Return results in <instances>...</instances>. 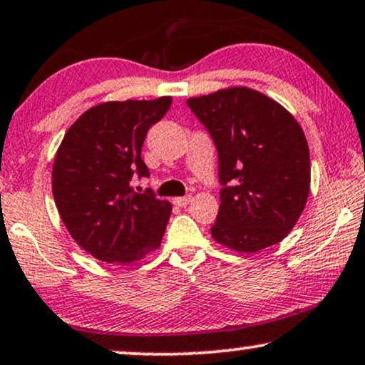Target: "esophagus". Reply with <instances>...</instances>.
Masks as SVG:
<instances>
[{
  "instance_id": "1",
  "label": "esophagus",
  "mask_w": 365,
  "mask_h": 365,
  "mask_svg": "<svg viewBox=\"0 0 365 365\" xmlns=\"http://www.w3.org/2000/svg\"><path fill=\"white\" fill-rule=\"evenodd\" d=\"M190 202H192V197H190V195L173 198V203H175V205H178V207H185V205H188V203H190Z\"/></svg>"
}]
</instances>
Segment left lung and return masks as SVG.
Listing matches in <instances>:
<instances>
[{
	"instance_id": "left-lung-1",
	"label": "left lung",
	"mask_w": 365,
	"mask_h": 365,
	"mask_svg": "<svg viewBox=\"0 0 365 365\" xmlns=\"http://www.w3.org/2000/svg\"><path fill=\"white\" fill-rule=\"evenodd\" d=\"M215 143L220 208L213 240L254 254L287 237L310 188L309 145L297 120L259 91L218 90L187 100Z\"/></svg>"
}]
</instances>
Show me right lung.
I'll return each instance as SVG.
<instances>
[{
  "label": "right lung",
  "mask_w": 365,
  "mask_h": 365,
  "mask_svg": "<svg viewBox=\"0 0 365 365\" xmlns=\"http://www.w3.org/2000/svg\"><path fill=\"white\" fill-rule=\"evenodd\" d=\"M172 98L108 101L86 110L70 126L53 163V197L66 230L81 249L108 264H132L157 250L172 205L147 188L142 147L150 126Z\"/></svg>",
  "instance_id": "add662e5"
}]
</instances>
